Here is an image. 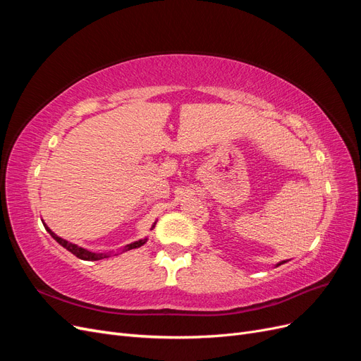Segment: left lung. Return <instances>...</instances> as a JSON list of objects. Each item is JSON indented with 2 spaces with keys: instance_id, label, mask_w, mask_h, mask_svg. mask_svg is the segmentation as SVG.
I'll list each match as a JSON object with an SVG mask.
<instances>
[{
  "instance_id": "1",
  "label": "left lung",
  "mask_w": 361,
  "mask_h": 361,
  "mask_svg": "<svg viewBox=\"0 0 361 361\" xmlns=\"http://www.w3.org/2000/svg\"><path fill=\"white\" fill-rule=\"evenodd\" d=\"M285 262H286V260H281V262H279V264H277V265H276V267H280V265H281V264H285Z\"/></svg>"
}]
</instances>
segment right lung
<instances>
[{"instance_id": "obj_1", "label": "right lung", "mask_w": 361, "mask_h": 361, "mask_svg": "<svg viewBox=\"0 0 361 361\" xmlns=\"http://www.w3.org/2000/svg\"><path fill=\"white\" fill-rule=\"evenodd\" d=\"M155 224H157V221L154 223V226H152V228L150 231H154V227H155ZM43 226H45V228H47V232L56 239V241L61 245V247H64L66 248L68 251H71L72 255H75L76 257L78 259H82V260H102V259H106V257H111V251L110 253H93V251H89V250H85V248H82V247H78L76 244H72V243H69V241H66V239H63V238H60V236H57L56 233H54L51 228L43 223ZM147 243V238H145V239H138V241H135V243H130V244H128V245H125L123 248H122V253L123 251H128V250H134V248H138V247H141V245H145ZM116 256V255H114Z\"/></svg>"}]
</instances>
